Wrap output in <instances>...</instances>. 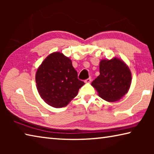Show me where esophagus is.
Masks as SVG:
<instances>
[{
	"label": "esophagus",
	"instance_id": "34e87169",
	"mask_svg": "<svg viewBox=\"0 0 154 154\" xmlns=\"http://www.w3.org/2000/svg\"><path fill=\"white\" fill-rule=\"evenodd\" d=\"M91 81H92V78L89 77V78H88V79L85 80V83H90V82H91Z\"/></svg>",
	"mask_w": 154,
	"mask_h": 154
}]
</instances>
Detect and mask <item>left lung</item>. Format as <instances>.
Instances as JSON below:
<instances>
[{"label": "left lung", "mask_w": 154, "mask_h": 154, "mask_svg": "<svg viewBox=\"0 0 154 154\" xmlns=\"http://www.w3.org/2000/svg\"><path fill=\"white\" fill-rule=\"evenodd\" d=\"M100 75L92 82L98 95L104 100L114 102L128 91L131 72L124 62L118 58L103 60L100 62Z\"/></svg>", "instance_id": "8db88e82"}]
</instances>
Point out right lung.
Returning a JSON list of instances; mask_svg holds the SVG:
<instances>
[{
  "label": "right lung",
  "instance_id": "right-lung-1",
  "mask_svg": "<svg viewBox=\"0 0 154 154\" xmlns=\"http://www.w3.org/2000/svg\"><path fill=\"white\" fill-rule=\"evenodd\" d=\"M36 88L41 97L56 108L66 106L84 84L78 79L72 62L63 54L49 55L36 73Z\"/></svg>",
  "mask_w": 154,
  "mask_h": 154
}]
</instances>
